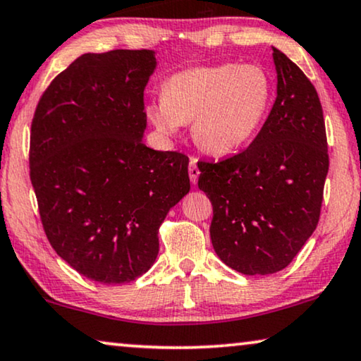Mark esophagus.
Returning <instances> with one entry per match:
<instances>
[{"label":"esophagus","instance_id":"34e87169","mask_svg":"<svg viewBox=\"0 0 361 361\" xmlns=\"http://www.w3.org/2000/svg\"><path fill=\"white\" fill-rule=\"evenodd\" d=\"M188 171H190L191 183H196L197 178H199V173H201V171H199V169H197V160H196V157H191V159H190V166H188Z\"/></svg>","mask_w":361,"mask_h":361}]
</instances>
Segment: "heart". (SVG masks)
Returning a JSON list of instances; mask_svg holds the SVG:
<instances>
[{"mask_svg":"<svg viewBox=\"0 0 361 361\" xmlns=\"http://www.w3.org/2000/svg\"><path fill=\"white\" fill-rule=\"evenodd\" d=\"M271 94V79L256 64L190 68L165 80L162 100L149 104L146 115L166 136L192 123V139L204 152L227 155L257 133Z\"/></svg>","mask_w":361,"mask_h":361,"instance_id":"1","label":"heart"}]
</instances>
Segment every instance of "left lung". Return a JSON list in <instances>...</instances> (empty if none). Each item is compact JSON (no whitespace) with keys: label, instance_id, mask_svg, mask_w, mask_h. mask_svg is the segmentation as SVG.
Returning <instances> with one entry per match:
<instances>
[{"label":"left lung","instance_id":"8db88e82","mask_svg":"<svg viewBox=\"0 0 361 361\" xmlns=\"http://www.w3.org/2000/svg\"><path fill=\"white\" fill-rule=\"evenodd\" d=\"M277 99L241 152L197 162L199 190L212 202L217 256L246 276L287 267L319 222L329 170L324 116L305 73L274 48Z\"/></svg>","mask_w":361,"mask_h":361}]
</instances>
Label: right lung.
<instances>
[{
    "instance_id": "add662e5",
    "label": "right lung",
    "mask_w": 361,
    "mask_h": 361,
    "mask_svg": "<svg viewBox=\"0 0 361 361\" xmlns=\"http://www.w3.org/2000/svg\"><path fill=\"white\" fill-rule=\"evenodd\" d=\"M154 68L150 50L85 53L51 80L32 120L30 181L47 238L100 283L149 271L160 225L190 191L188 155L141 141Z\"/></svg>"
}]
</instances>
